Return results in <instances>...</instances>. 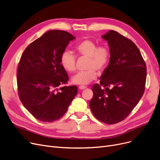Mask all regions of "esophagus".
Listing matches in <instances>:
<instances>
[{"label": "esophagus", "mask_w": 160, "mask_h": 160, "mask_svg": "<svg viewBox=\"0 0 160 160\" xmlns=\"http://www.w3.org/2000/svg\"><path fill=\"white\" fill-rule=\"evenodd\" d=\"M86 86H79V89H81V90L84 89H86Z\"/></svg>", "instance_id": "esophagus-1"}]
</instances>
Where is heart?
I'll list each match as a JSON object with an SVG mask.
<instances>
[{"label":"heart","instance_id":"obj_1","mask_svg":"<svg viewBox=\"0 0 160 160\" xmlns=\"http://www.w3.org/2000/svg\"><path fill=\"white\" fill-rule=\"evenodd\" d=\"M75 50L78 56L88 57L86 68L88 70L76 74L71 78V81L74 84L87 85L97 78L95 70L101 72L107 67L110 59V49L105 44L97 46L96 42L85 39L76 44ZM60 62L66 71L73 72L76 71V57L70 50L62 53Z\"/></svg>","mask_w":160,"mask_h":160}]
</instances>
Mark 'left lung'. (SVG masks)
Returning a JSON list of instances; mask_svg holds the SVG:
<instances>
[{
    "label": "left lung",
    "mask_w": 160,
    "mask_h": 160,
    "mask_svg": "<svg viewBox=\"0 0 160 160\" xmlns=\"http://www.w3.org/2000/svg\"><path fill=\"white\" fill-rule=\"evenodd\" d=\"M102 38L108 42L110 59L100 77V84L92 88L93 96L89 107L97 120L114 124L126 118L141 99L147 66L131 40L112 30Z\"/></svg>",
    "instance_id": "obj_1"
}]
</instances>
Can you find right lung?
Wrapping results in <instances>:
<instances>
[{
    "label": "right lung",
    "mask_w": 160,
    "mask_h": 160,
    "mask_svg": "<svg viewBox=\"0 0 160 160\" xmlns=\"http://www.w3.org/2000/svg\"><path fill=\"white\" fill-rule=\"evenodd\" d=\"M74 39L67 31H47L27 46L21 57L17 72L19 97L40 121L59 119L77 94V86H62L68 76L60 62L62 53Z\"/></svg>",
    "instance_id": "right-lung-1"
}]
</instances>
